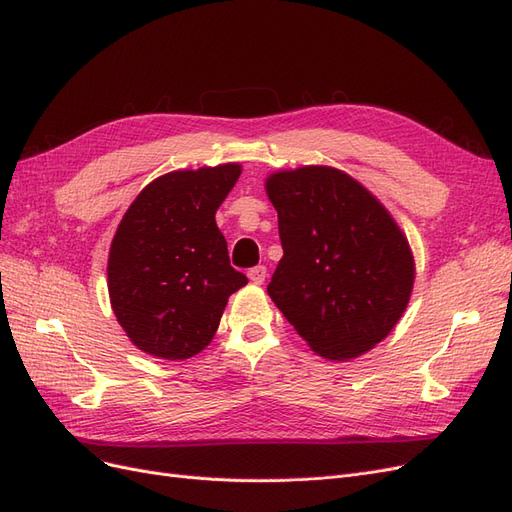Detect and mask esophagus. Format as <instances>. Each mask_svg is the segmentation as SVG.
<instances>
[{"instance_id":"obj_1","label":"esophagus","mask_w":512,"mask_h":512,"mask_svg":"<svg viewBox=\"0 0 512 512\" xmlns=\"http://www.w3.org/2000/svg\"><path fill=\"white\" fill-rule=\"evenodd\" d=\"M247 277H250V282H254V284H262L267 277V267H262V265L252 267L250 271H247Z\"/></svg>"}]
</instances>
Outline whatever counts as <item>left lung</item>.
Listing matches in <instances>:
<instances>
[{
	"mask_svg": "<svg viewBox=\"0 0 512 512\" xmlns=\"http://www.w3.org/2000/svg\"><path fill=\"white\" fill-rule=\"evenodd\" d=\"M265 188L284 250L269 297L314 352L356 359L406 312L414 284L406 235L344 170H277Z\"/></svg>",
	"mask_w": 512,
	"mask_h": 512,
	"instance_id": "1",
	"label": "left lung"
}]
</instances>
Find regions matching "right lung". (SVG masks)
Instances as JSON below:
<instances>
[{
	"label": "right lung",
	"mask_w": 512,
	"mask_h": 512,
	"mask_svg": "<svg viewBox=\"0 0 512 512\" xmlns=\"http://www.w3.org/2000/svg\"><path fill=\"white\" fill-rule=\"evenodd\" d=\"M239 175V164L166 173L123 215L108 254V294L138 350L166 361L205 350L228 297L247 284L215 224Z\"/></svg>",
	"instance_id": "right-lung-1"
}]
</instances>
